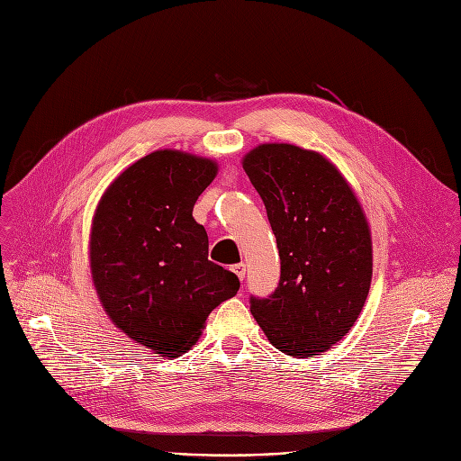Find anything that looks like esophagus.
Returning <instances> with one entry per match:
<instances>
[{
    "label": "esophagus",
    "instance_id": "obj_1",
    "mask_svg": "<svg viewBox=\"0 0 461 461\" xmlns=\"http://www.w3.org/2000/svg\"><path fill=\"white\" fill-rule=\"evenodd\" d=\"M231 271L239 276V280H245V275H247V265L245 263H235Z\"/></svg>",
    "mask_w": 461,
    "mask_h": 461
}]
</instances>
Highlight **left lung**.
Instances as JSON below:
<instances>
[{
	"instance_id": "left-lung-1",
	"label": "left lung",
	"mask_w": 461,
	"mask_h": 461,
	"mask_svg": "<svg viewBox=\"0 0 461 461\" xmlns=\"http://www.w3.org/2000/svg\"><path fill=\"white\" fill-rule=\"evenodd\" d=\"M243 167L267 209L280 282L250 312L285 355H320L349 332L372 282V237L355 192L323 155L261 143Z\"/></svg>"
}]
</instances>
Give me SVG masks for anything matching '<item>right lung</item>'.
Returning <instances> with one entry per match:
<instances>
[{
    "instance_id": "1",
    "label": "right lung",
    "mask_w": 461,
    "mask_h": 461,
    "mask_svg": "<svg viewBox=\"0 0 461 461\" xmlns=\"http://www.w3.org/2000/svg\"><path fill=\"white\" fill-rule=\"evenodd\" d=\"M211 158L160 149L136 160L103 194L91 237V278L117 329L162 357L198 342L209 313L239 278L209 261L192 209L216 177Z\"/></svg>"
}]
</instances>
